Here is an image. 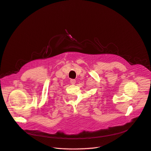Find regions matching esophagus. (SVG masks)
Segmentation results:
<instances>
[{
	"label": "esophagus",
	"mask_w": 151,
	"mask_h": 151,
	"mask_svg": "<svg viewBox=\"0 0 151 151\" xmlns=\"http://www.w3.org/2000/svg\"><path fill=\"white\" fill-rule=\"evenodd\" d=\"M76 80L75 79H71V80H70V82H71V83L73 84V85L75 84V83H76Z\"/></svg>",
	"instance_id": "1"
}]
</instances>
